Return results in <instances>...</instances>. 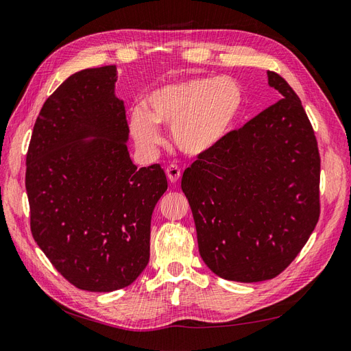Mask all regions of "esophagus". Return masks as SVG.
<instances>
[{"label":"esophagus","instance_id":"obj_1","mask_svg":"<svg viewBox=\"0 0 351 351\" xmlns=\"http://www.w3.org/2000/svg\"><path fill=\"white\" fill-rule=\"evenodd\" d=\"M166 175H167L170 182L176 184V182L179 181V178H181V169H179L178 166H175V165L169 166V167L166 169Z\"/></svg>","mask_w":351,"mask_h":351}]
</instances>
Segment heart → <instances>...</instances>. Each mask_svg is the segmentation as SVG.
<instances>
[{"label":"heart","instance_id":"1","mask_svg":"<svg viewBox=\"0 0 351 351\" xmlns=\"http://www.w3.org/2000/svg\"><path fill=\"white\" fill-rule=\"evenodd\" d=\"M243 104L239 84L228 77H195L156 88L145 108L130 114L129 129L136 145L152 152L161 143L158 124L170 125L175 147L202 156L227 138Z\"/></svg>","mask_w":351,"mask_h":351}]
</instances>
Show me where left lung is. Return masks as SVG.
Masks as SVG:
<instances>
[{"label": "left lung", "instance_id": "obj_1", "mask_svg": "<svg viewBox=\"0 0 351 351\" xmlns=\"http://www.w3.org/2000/svg\"><path fill=\"white\" fill-rule=\"evenodd\" d=\"M282 99L182 176L199 252L226 280L254 283L280 274L301 252L319 221L320 157L300 97L268 71Z\"/></svg>", "mask_w": 351, "mask_h": 351}]
</instances>
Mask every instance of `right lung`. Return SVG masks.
<instances>
[{"label":"right lung","instance_id":"1","mask_svg":"<svg viewBox=\"0 0 351 351\" xmlns=\"http://www.w3.org/2000/svg\"><path fill=\"white\" fill-rule=\"evenodd\" d=\"M117 66L68 77L46 102L26 154L32 237L78 289L112 292L149 261L151 217L167 179L130 158Z\"/></svg>","mask_w":351,"mask_h":351}]
</instances>
